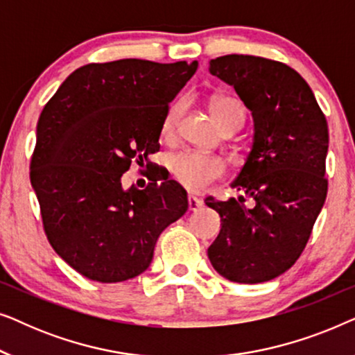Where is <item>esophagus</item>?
<instances>
[{
	"label": "esophagus",
	"mask_w": 355,
	"mask_h": 355,
	"mask_svg": "<svg viewBox=\"0 0 355 355\" xmlns=\"http://www.w3.org/2000/svg\"><path fill=\"white\" fill-rule=\"evenodd\" d=\"M187 202H189V210L191 211H197L198 208L203 205V202L200 200V198H197L196 196H189Z\"/></svg>",
	"instance_id": "34e87169"
}]
</instances>
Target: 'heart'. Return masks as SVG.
Returning <instances> with one entry per match:
<instances>
[{
    "label": "heart",
    "mask_w": 355,
    "mask_h": 355,
    "mask_svg": "<svg viewBox=\"0 0 355 355\" xmlns=\"http://www.w3.org/2000/svg\"><path fill=\"white\" fill-rule=\"evenodd\" d=\"M184 108H186L184 98L174 100L168 106L162 123L163 135L169 137L174 134ZM210 110L220 129H239L245 119L244 106L232 96H216L211 100ZM169 169H171L174 179L192 192L203 191L210 184L221 179L226 173V166L221 158L215 155L193 152V150H184V152L173 155L169 159Z\"/></svg>",
    "instance_id": "obj_1"
}]
</instances>
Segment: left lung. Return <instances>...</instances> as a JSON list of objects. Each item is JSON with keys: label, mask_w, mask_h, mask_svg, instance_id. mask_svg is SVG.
Listing matches in <instances>:
<instances>
[{"label": "left lung", "mask_w": 355, "mask_h": 355, "mask_svg": "<svg viewBox=\"0 0 355 355\" xmlns=\"http://www.w3.org/2000/svg\"><path fill=\"white\" fill-rule=\"evenodd\" d=\"M210 72L254 116V145L231 186L255 202L205 198L221 216L208 259L226 279L263 283L295 263L327 198L328 123L307 82L284 62L226 55L210 61Z\"/></svg>", "instance_id": "8db88e82"}]
</instances>
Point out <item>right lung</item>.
<instances>
[{
	"label": "right lung",
	"instance_id": "1",
	"mask_svg": "<svg viewBox=\"0 0 355 355\" xmlns=\"http://www.w3.org/2000/svg\"><path fill=\"white\" fill-rule=\"evenodd\" d=\"M197 66L90 62L43 108L31 182L48 242L85 278L119 283L144 273L158 236L187 211V192L173 179L159 174L144 191H123L121 176L132 163L152 164L169 101Z\"/></svg>",
	"mask_w": 355,
	"mask_h": 355
}]
</instances>
